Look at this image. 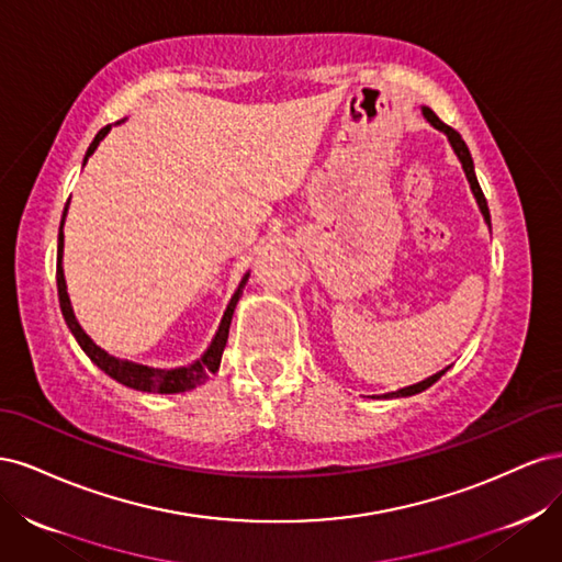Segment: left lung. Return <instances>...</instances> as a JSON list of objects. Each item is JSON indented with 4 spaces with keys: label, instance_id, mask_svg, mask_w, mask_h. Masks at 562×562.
I'll return each instance as SVG.
<instances>
[{
    "label": "left lung",
    "instance_id": "8db88e82",
    "mask_svg": "<svg viewBox=\"0 0 562 562\" xmlns=\"http://www.w3.org/2000/svg\"><path fill=\"white\" fill-rule=\"evenodd\" d=\"M422 116L427 119V122H429V124H431L436 131L446 133V138H448V143H450L452 151H454V155H457L459 164H462V168H464V176H467V180H469L471 194H473L475 203H479V211H481V215H483V220H485V225H487V229H490V211H487V201H485V196H483V190H481V184H479V178H475V171H473V159H471V151H469L467 143L462 140V135H459L454 128H450L448 124L440 122V119L434 114V110H429L427 105H422ZM448 368H450V366H448ZM448 368H443V370H440V372H436V375H431V378H427V380H422V382H417V384L403 386V389H398V391H389V394H382V398H405V396H415V394H422L424 389H429L434 382H438L440 378H443L446 372H448Z\"/></svg>",
    "mask_w": 562,
    "mask_h": 562
}]
</instances>
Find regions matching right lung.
Here are the masks:
<instances>
[{
  "mask_svg": "<svg viewBox=\"0 0 562 562\" xmlns=\"http://www.w3.org/2000/svg\"><path fill=\"white\" fill-rule=\"evenodd\" d=\"M124 122V119H122ZM116 122V124H122ZM112 126H105L100 128L98 135L93 138L91 147L87 149V157H83V166H87L89 157L95 151V147L100 145V140L105 138V135L110 133ZM67 206H70V201H67ZM67 206L63 211V220H60V229H58V260H56V281H58V300H60V312L65 316V323L67 328H70V333L75 335V339L79 342V347L83 349V353L89 356V359L105 372V375H110L112 380H116L119 384H124L128 389H135V391H145V394H182V391H190V389H196L201 386L203 382H206L213 372H217L220 368V361H223V351H225V345H227V337H229V326H232V316H234V310L236 304H239L241 295H244V288L248 283V277L250 271H246L244 279L239 281V288H236L227 310L223 314V318H220V326L211 339L209 349L203 351L196 361L187 363V366H180V368H151V366H143V363H133V361H126V359H116V356L108 353L105 349H100L93 339L87 335V330H83L79 326V321L75 316V310H72V302H70V295H67V283H65V271H63V248H65V234H63V225H65V215H67Z\"/></svg>",
  "mask_w": 562,
  "mask_h": 562,
  "instance_id": "add662e5",
  "label": "right lung"
}]
</instances>
